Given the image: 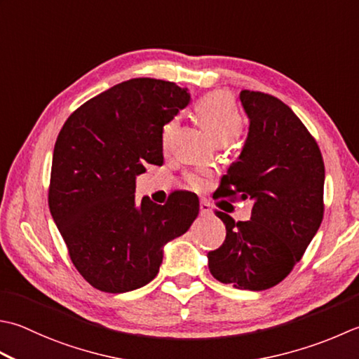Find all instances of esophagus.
Instances as JSON below:
<instances>
[{"mask_svg": "<svg viewBox=\"0 0 359 359\" xmlns=\"http://www.w3.org/2000/svg\"><path fill=\"white\" fill-rule=\"evenodd\" d=\"M199 210H201V215H202V216H208V215H212V213H213L212 205H210V202H208V201H205V199H202V201H201Z\"/></svg>", "mask_w": 359, "mask_h": 359, "instance_id": "obj_1", "label": "esophagus"}]
</instances>
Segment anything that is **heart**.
Wrapping results in <instances>:
<instances>
[{
  "mask_svg": "<svg viewBox=\"0 0 359 359\" xmlns=\"http://www.w3.org/2000/svg\"><path fill=\"white\" fill-rule=\"evenodd\" d=\"M196 114L202 119V123L207 126L208 130L217 143L227 144L233 142L244 128V118L240 107L235 102L233 97L224 91H216V93H210L203 96L202 100L196 104ZM179 129V118H172L166 121L163 129H161V142L166 147L171 143L172 137ZM208 177V171L199 170L191 171L185 174L187 184L194 188L201 189L205 185Z\"/></svg>",
  "mask_w": 359,
  "mask_h": 359,
  "instance_id": "1",
  "label": "heart"
}]
</instances>
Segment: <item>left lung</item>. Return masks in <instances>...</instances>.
<instances>
[{"label": "left lung", "instance_id": "left-lung-1", "mask_svg": "<svg viewBox=\"0 0 359 359\" xmlns=\"http://www.w3.org/2000/svg\"><path fill=\"white\" fill-rule=\"evenodd\" d=\"M249 135L240 161L221 180V198L254 201L250 221L226 224V240L208 252V269L221 283L263 291L292 271L324 219L325 166L318 143L278 97L243 90Z\"/></svg>", "mask_w": 359, "mask_h": 359}]
</instances>
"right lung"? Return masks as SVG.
Here are the masks:
<instances>
[{
    "label": "right lung",
    "mask_w": 359,
    "mask_h": 359,
    "mask_svg": "<svg viewBox=\"0 0 359 359\" xmlns=\"http://www.w3.org/2000/svg\"><path fill=\"white\" fill-rule=\"evenodd\" d=\"M189 102L174 82L137 77L76 109L55 140L49 212L74 268L104 292L156 278L163 245L184 235L199 199L172 193L165 205L135 199V177L163 165L161 129Z\"/></svg>",
    "instance_id": "obj_1"
}]
</instances>
